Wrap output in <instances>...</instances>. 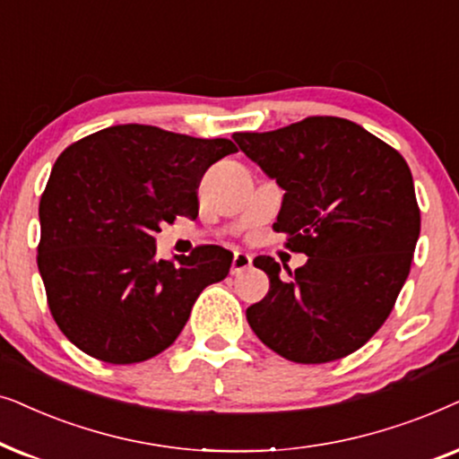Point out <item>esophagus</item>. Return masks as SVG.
I'll list each match as a JSON object with an SVG mask.
<instances>
[{"label": "esophagus", "mask_w": 459, "mask_h": 459, "mask_svg": "<svg viewBox=\"0 0 459 459\" xmlns=\"http://www.w3.org/2000/svg\"><path fill=\"white\" fill-rule=\"evenodd\" d=\"M249 266H252V255L246 254V252H235V258H233V266H230V273H233V274H241L243 271H247Z\"/></svg>", "instance_id": "1"}]
</instances>
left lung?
Wrapping results in <instances>:
<instances>
[{
    "instance_id": "obj_1",
    "label": "left lung",
    "mask_w": 459,
    "mask_h": 459,
    "mask_svg": "<svg viewBox=\"0 0 459 459\" xmlns=\"http://www.w3.org/2000/svg\"><path fill=\"white\" fill-rule=\"evenodd\" d=\"M235 143L283 188L273 229L307 264L281 277L258 255L271 290L247 308L254 333L287 361L329 363L359 351L388 319L411 268L420 207L393 146L340 117H308Z\"/></svg>"
}]
</instances>
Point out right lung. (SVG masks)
Listing matches in <instances>:
<instances>
[{
	"label": "right lung",
	"mask_w": 459,
	"mask_h": 459,
	"mask_svg": "<svg viewBox=\"0 0 459 459\" xmlns=\"http://www.w3.org/2000/svg\"><path fill=\"white\" fill-rule=\"evenodd\" d=\"M237 146L126 124L90 134L54 163L39 201L38 266L66 338L113 365L166 351L199 293L222 281L233 252L201 246L159 260L155 235L195 220L205 169Z\"/></svg>",
	"instance_id": "obj_1"
}]
</instances>
